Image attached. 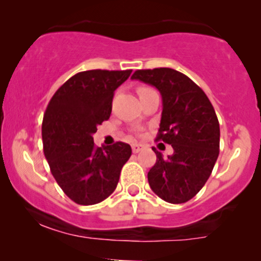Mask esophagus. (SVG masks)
Here are the masks:
<instances>
[{
	"mask_svg": "<svg viewBox=\"0 0 261 261\" xmlns=\"http://www.w3.org/2000/svg\"><path fill=\"white\" fill-rule=\"evenodd\" d=\"M144 149V145H141V144H133V152H139L141 151V150Z\"/></svg>",
	"mask_w": 261,
	"mask_h": 261,
	"instance_id": "obj_1",
	"label": "esophagus"
}]
</instances>
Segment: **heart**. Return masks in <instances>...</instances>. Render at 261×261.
Wrapping results in <instances>:
<instances>
[{
  "mask_svg": "<svg viewBox=\"0 0 261 261\" xmlns=\"http://www.w3.org/2000/svg\"><path fill=\"white\" fill-rule=\"evenodd\" d=\"M149 91H151V88H149V87H145V86H141L138 88L139 96H141V94L146 93V92H149Z\"/></svg>",
  "mask_w": 261,
  "mask_h": 261,
  "instance_id": "heart-1",
  "label": "heart"
}]
</instances>
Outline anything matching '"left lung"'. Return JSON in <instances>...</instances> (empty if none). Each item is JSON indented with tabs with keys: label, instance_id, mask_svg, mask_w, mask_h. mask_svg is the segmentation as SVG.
I'll list each match as a JSON object with an SVG mask.
<instances>
[{
	"label": "left lung",
	"instance_id": "1",
	"mask_svg": "<svg viewBox=\"0 0 261 261\" xmlns=\"http://www.w3.org/2000/svg\"><path fill=\"white\" fill-rule=\"evenodd\" d=\"M133 80L151 84L162 94L163 112L155 140L172 145L173 155L147 173L150 188L169 203L193 198L211 175L220 152V123L208 97L191 78L172 68L139 69Z\"/></svg>",
	"mask_w": 261,
	"mask_h": 261
}]
</instances>
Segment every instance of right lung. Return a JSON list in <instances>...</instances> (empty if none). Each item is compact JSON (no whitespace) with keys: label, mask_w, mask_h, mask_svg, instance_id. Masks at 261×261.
Listing matches in <instances>:
<instances>
[{"label":"right lung","mask_w":261,"mask_h":261,"mask_svg":"<svg viewBox=\"0 0 261 261\" xmlns=\"http://www.w3.org/2000/svg\"><path fill=\"white\" fill-rule=\"evenodd\" d=\"M133 70L93 69L70 77L50 99L43 118L44 154L57 183L83 206L106 199L117 187L131 146L117 141L98 147L97 126L109 120L112 98Z\"/></svg>","instance_id":"right-lung-1"}]
</instances>
